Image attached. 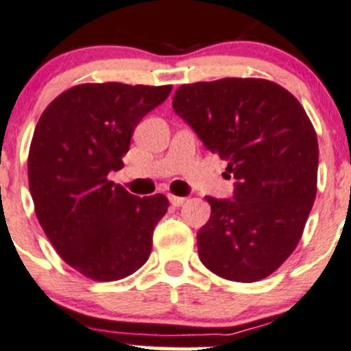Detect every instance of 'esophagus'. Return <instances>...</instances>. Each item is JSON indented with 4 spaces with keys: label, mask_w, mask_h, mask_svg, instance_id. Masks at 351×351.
Returning a JSON list of instances; mask_svg holds the SVG:
<instances>
[{
    "label": "esophagus",
    "mask_w": 351,
    "mask_h": 351,
    "mask_svg": "<svg viewBox=\"0 0 351 351\" xmlns=\"http://www.w3.org/2000/svg\"><path fill=\"white\" fill-rule=\"evenodd\" d=\"M169 201H171L172 206H182L186 203V197H180V196H169Z\"/></svg>",
    "instance_id": "esophagus-1"
}]
</instances>
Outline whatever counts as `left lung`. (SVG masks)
Returning a JSON list of instances; mask_svg holds the SVG:
<instances>
[{"label": "left lung", "instance_id": "left-lung-1", "mask_svg": "<svg viewBox=\"0 0 351 351\" xmlns=\"http://www.w3.org/2000/svg\"><path fill=\"white\" fill-rule=\"evenodd\" d=\"M172 107L235 179L232 199L206 196L201 263L232 282L266 278L297 247L315 199L319 147L311 119L289 90L263 78L180 85Z\"/></svg>", "mask_w": 351, "mask_h": 351}]
</instances>
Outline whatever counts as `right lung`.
<instances>
[{
	"label": "right lung",
	"mask_w": 351,
	"mask_h": 351,
	"mask_svg": "<svg viewBox=\"0 0 351 351\" xmlns=\"http://www.w3.org/2000/svg\"><path fill=\"white\" fill-rule=\"evenodd\" d=\"M171 90L83 83L58 95L37 123L29 152L36 215L62 261L86 278H126L150 258L169 199L138 197L107 176L123 169L134 128Z\"/></svg>",
	"instance_id": "obj_1"
}]
</instances>
